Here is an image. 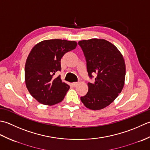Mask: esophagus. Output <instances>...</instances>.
Segmentation results:
<instances>
[{"instance_id":"esophagus-1","label":"esophagus","mask_w":150,"mask_h":150,"mask_svg":"<svg viewBox=\"0 0 150 150\" xmlns=\"http://www.w3.org/2000/svg\"><path fill=\"white\" fill-rule=\"evenodd\" d=\"M78 82H74V83H72V85L73 87H76V85H78Z\"/></svg>"}]
</instances>
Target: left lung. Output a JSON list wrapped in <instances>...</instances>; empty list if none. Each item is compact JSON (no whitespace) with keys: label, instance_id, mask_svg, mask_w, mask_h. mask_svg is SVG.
<instances>
[{"label":"left lung","instance_id":"left-lung-1","mask_svg":"<svg viewBox=\"0 0 150 150\" xmlns=\"http://www.w3.org/2000/svg\"><path fill=\"white\" fill-rule=\"evenodd\" d=\"M87 62L91 78L96 74L94 82L88 83V92L80 98L88 109L100 110L117 98L124 87L126 65L120 52L105 39H91L78 42Z\"/></svg>","mask_w":150,"mask_h":150}]
</instances>
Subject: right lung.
Returning a JSON list of instances; mask_svg holds the SVG:
<instances>
[{
    "mask_svg": "<svg viewBox=\"0 0 150 150\" xmlns=\"http://www.w3.org/2000/svg\"><path fill=\"white\" fill-rule=\"evenodd\" d=\"M77 42L48 39L35 45L27 57L24 76L30 94L39 103L53 105L62 102L69 89L56 73L62 70L61 59L76 48Z\"/></svg>",
    "mask_w": 150,
    "mask_h": 150,
    "instance_id": "add662e5",
    "label": "right lung"
}]
</instances>
